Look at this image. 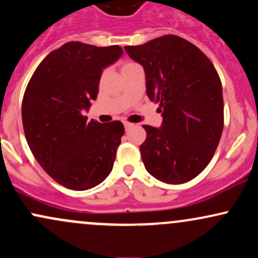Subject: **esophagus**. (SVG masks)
<instances>
[{"label":"esophagus","instance_id":"34e87169","mask_svg":"<svg viewBox=\"0 0 258 258\" xmlns=\"http://www.w3.org/2000/svg\"><path fill=\"white\" fill-rule=\"evenodd\" d=\"M123 126H124V130H130L134 127V123H130V122H123Z\"/></svg>","mask_w":258,"mask_h":258}]
</instances>
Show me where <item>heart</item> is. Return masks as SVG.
Returning <instances> with one entry per match:
<instances>
[{
	"instance_id": "heart-1",
	"label": "heart",
	"mask_w": 258,
	"mask_h": 258,
	"mask_svg": "<svg viewBox=\"0 0 258 258\" xmlns=\"http://www.w3.org/2000/svg\"><path fill=\"white\" fill-rule=\"evenodd\" d=\"M132 64H135V63H132V62H127V63H124L122 66V70L127 69V67H130V66H132Z\"/></svg>"
}]
</instances>
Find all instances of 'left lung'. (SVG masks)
Here are the masks:
<instances>
[{
  "mask_svg": "<svg viewBox=\"0 0 258 258\" xmlns=\"http://www.w3.org/2000/svg\"><path fill=\"white\" fill-rule=\"evenodd\" d=\"M124 51L143 66L147 95L163 116L160 127L143 126L147 138L140 149L146 170L166 183L195 179L213 158L224 124L222 82L213 63L176 35Z\"/></svg>",
  "mask_w": 258,
  "mask_h": 258,
  "instance_id": "obj_1",
  "label": "left lung"
}]
</instances>
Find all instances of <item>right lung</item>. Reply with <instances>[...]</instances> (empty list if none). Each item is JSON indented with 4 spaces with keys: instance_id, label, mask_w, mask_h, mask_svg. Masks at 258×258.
Listing matches in <instances>:
<instances>
[{
    "instance_id": "right-lung-1",
    "label": "right lung",
    "mask_w": 258,
    "mask_h": 258,
    "mask_svg": "<svg viewBox=\"0 0 258 258\" xmlns=\"http://www.w3.org/2000/svg\"><path fill=\"white\" fill-rule=\"evenodd\" d=\"M122 53L118 45L66 42L42 60L28 83L22 103L25 138L41 168L64 187H95L112 170L123 124L87 122L83 111L97 99L103 71Z\"/></svg>"
}]
</instances>
